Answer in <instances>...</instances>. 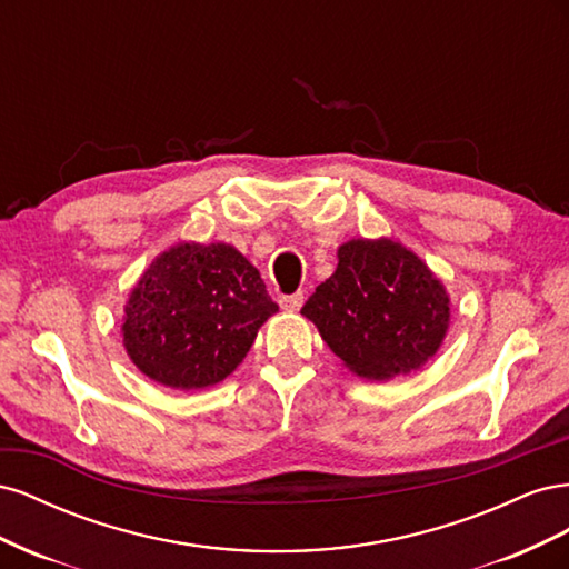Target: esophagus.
<instances>
[{
    "label": "esophagus",
    "mask_w": 569,
    "mask_h": 569,
    "mask_svg": "<svg viewBox=\"0 0 569 569\" xmlns=\"http://www.w3.org/2000/svg\"><path fill=\"white\" fill-rule=\"evenodd\" d=\"M280 306H282V311H287V313H297L299 308L303 306V295H301V291H297V295L284 297V299L280 301Z\"/></svg>",
    "instance_id": "34e87169"
}]
</instances>
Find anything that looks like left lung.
Instances as JSON below:
<instances>
[{
    "label": "left lung",
    "instance_id": "8db88e82",
    "mask_svg": "<svg viewBox=\"0 0 569 569\" xmlns=\"http://www.w3.org/2000/svg\"><path fill=\"white\" fill-rule=\"evenodd\" d=\"M337 270L301 308L353 375L387 382L420 370L449 332L451 297L422 258L393 242L349 239Z\"/></svg>",
    "mask_w": 569,
    "mask_h": 569
}]
</instances>
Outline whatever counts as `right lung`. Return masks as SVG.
Listing matches in <instances>:
<instances>
[{"instance_id":"add662e5","label":"right lung","mask_w":569,"mask_h":569,"mask_svg":"<svg viewBox=\"0 0 569 569\" xmlns=\"http://www.w3.org/2000/svg\"><path fill=\"white\" fill-rule=\"evenodd\" d=\"M123 311L120 335L134 368L168 389L194 391L237 370L278 303L232 244L180 242L153 258Z\"/></svg>"}]
</instances>
